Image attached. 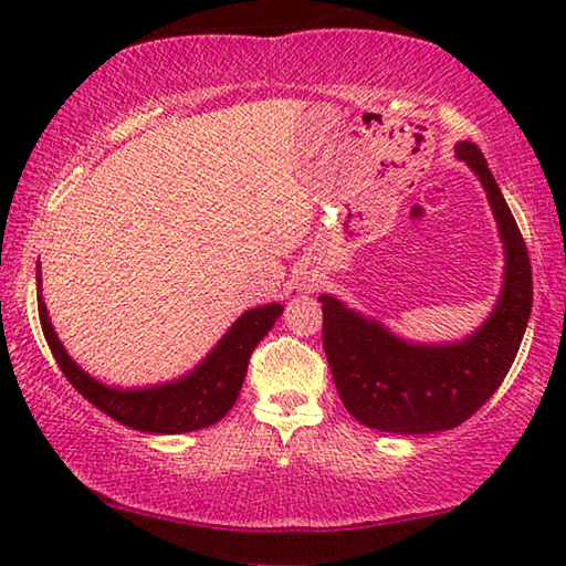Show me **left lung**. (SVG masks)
I'll return each instance as SVG.
<instances>
[{
	"label": "left lung",
	"instance_id": "8db88e82",
	"mask_svg": "<svg viewBox=\"0 0 566 566\" xmlns=\"http://www.w3.org/2000/svg\"><path fill=\"white\" fill-rule=\"evenodd\" d=\"M486 189L504 242V286L482 327L454 344H409L322 294V342L349 415L379 432L432 434L454 429L490 399L520 352L532 312V264L520 227L474 142H459Z\"/></svg>",
	"mask_w": 566,
	"mask_h": 566
}]
</instances>
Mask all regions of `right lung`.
I'll return each instance as SVG.
<instances>
[{
	"instance_id": "right-lung-1",
	"label": "right lung",
	"mask_w": 566,
	"mask_h": 566,
	"mask_svg": "<svg viewBox=\"0 0 566 566\" xmlns=\"http://www.w3.org/2000/svg\"><path fill=\"white\" fill-rule=\"evenodd\" d=\"M36 286H42L40 264H36ZM36 306H40L44 339L70 385L114 421L151 434H181L217 424L234 407L239 391H242L247 364L254 347L274 327L276 317L284 310L282 304H264L244 312L222 342L207 354V359L187 377L149 389L122 391L99 385L87 371L76 367L70 354L64 352L62 342L56 339L42 294Z\"/></svg>"
}]
</instances>
